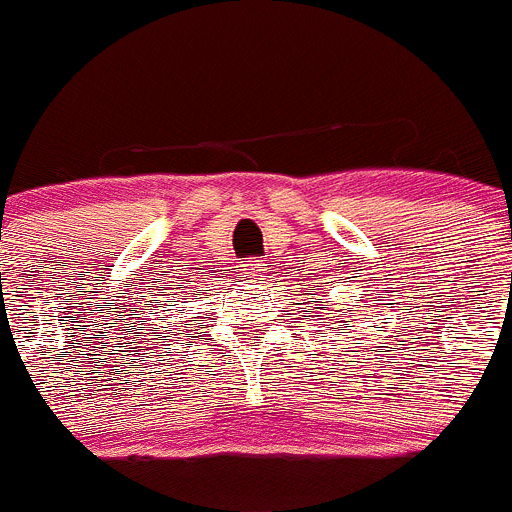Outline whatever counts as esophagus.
I'll return each instance as SVG.
<instances>
[{"instance_id":"esophagus-1","label":"esophagus","mask_w":512,"mask_h":512,"mask_svg":"<svg viewBox=\"0 0 512 512\" xmlns=\"http://www.w3.org/2000/svg\"><path fill=\"white\" fill-rule=\"evenodd\" d=\"M246 273H249L251 278L266 276V273H268V263H263V261H251V263H246Z\"/></svg>"}]
</instances>
